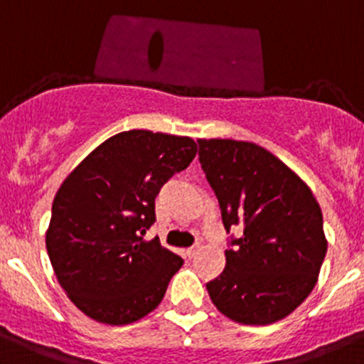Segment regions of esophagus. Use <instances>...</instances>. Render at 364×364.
Instances as JSON below:
<instances>
[{
	"label": "esophagus",
	"instance_id": "1",
	"mask_svg": "<svg viewBox=\"0 0 364 364\" xmlns=\"http://www.w3.org/2000/svg\"><path fill=\"white\" fill-rule=\"evenodd\" d=\"M198 251H199V246L188 247V250H186V257H188V259H193V257L198 255Z\"/></svg>",
	"mask_w": 364,
	"mask_h": 364
}]
</instances>
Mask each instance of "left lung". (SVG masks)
<instances>
[{
	"mask_svg": "<svg viewBox=\"0 0 364 364\" xmlns=\"http://www.w3.org/2000/svg\"><path fill=\"white\" fill-rule=\"evenodd\" d=\"M199 161L232 237L226 267L206 284L213 305L242 325H269L316 285L327 253L321 208L277 156L251 141L198 140Z\"/></svg>",
	"mask_w": 364,
	"mask_h": 364,
	"instance_id": "8db88e82",
	"label": "left lung"
}]
</instances>
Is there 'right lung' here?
I'll use <instances>...</instances> for the list:
<instances>
[{
	"label": "right lung",
	"mask_w": 364,
	"mask_h": 364,
	"mask_svg": "<svg viewBox=\"0 0 364 364\" xmlns=\"http://www.w3.org/2000/svg\"><path fill=\"white\" fill-rule=\"evenodd\" d=\"M196 152L186 136L125 131L98 145L57 190L46 250L60 287L91 320L127 325L163 300L183 259L144 235L161 186Z\"/></svg>",
	"instance_id": "add662e5"
}]
</instances>
